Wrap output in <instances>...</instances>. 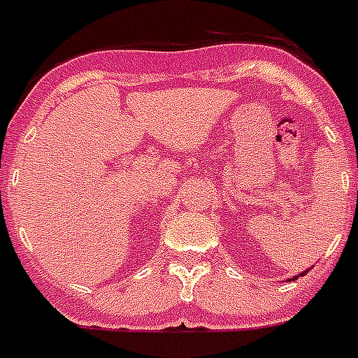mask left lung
Instances as JSON below:
<instances>
[{"label": "left lung", "mask_w": 358, "mask_h": 358, "mask_svg": "<svg viewBox=\"0 0 358 358\" xmlns=\"http://www.w3.org/2000/svg\"><path fill=\"white\" fill-rule=\"evenodd\" d=\"M303 274H305V272H301L300 275H303ZM300 275H294V278H290V280H287V281H294V280H298V278H300Z\"/></svg>", "instance_id": "8db88e82"}]
</instances>
